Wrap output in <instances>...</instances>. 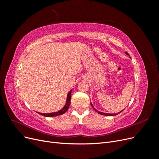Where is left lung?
<instances>
[{
  "label": "left lung",
  "mask_w": 159,
  "mask_h": 159,
  "mask_svg": "<svg viewBox=\"0 0 159 159\" xmlns=\"http://www.w3.org/2000/svg\"><path fill=\"white\" fill-rule=\"evenodd\" d=\"M126 54H128L129 55V54H128V53L126 52ZM91 106H92L93 107V109L96 112H98L99 114H100V115H107V116H113V115H118L119 113H121V112H122L123 111V110L121 111H120L119 113H115V114H109V113H102V112H100V111H98L97 110V109H95L94 107H93V105H92V104H91Z\"/></svg>",
  "instance_id": "left-lung-1"
}]
</instances>
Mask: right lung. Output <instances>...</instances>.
<instances>
[{
	"label": "right lung",
	"mask_w": 159,
	"mask_h": 159,
	"mask_svg": "<svg viewBox=\"0 0 159 159\" xmlns=\"http://www.w3.org/2000/svg\"><path fill=\"white\" fill-rule=\"evenodd\" d=\"M71 90L68 94V97H67V102H66V104L65 105V106L61 110H60L59 111L55 112V113H38L40 114L41 115H43V116H45V117H55V116H57V115H60L64 114V113H66L67 111V110L68 109V108L70 107V99H71Z\"/></svg>",
	"instance_id": "right-lung-1"
}]
</instances>
